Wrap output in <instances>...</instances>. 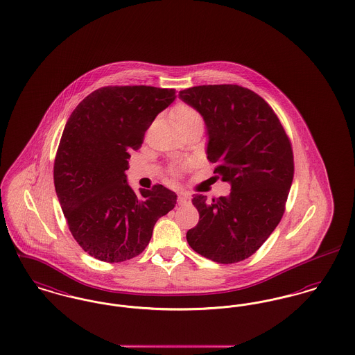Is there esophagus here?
Here are the masks:
<instances>
[{
	"instance_id": "esophagus-1",
	"label": "esophagus",
	"mask_w": 355,
	"mask_h": 355,
	"mask_svg": "<svg viewBox=\"0 0 355 355\" xmlns=\"http://www.w3.org/2000/svg\"><path fill=\"white\" fill-rule=\"evenodd\" d=\"M189 202H190V197H189L187 193L178 194V204H180V205H187Z\"/></svg>"
}]
</instances>
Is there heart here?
Returning <instances> with one entry per match:
<instances>
[{"label": "heart", "mask_w": 355, "mask_h": 355, "mask_svg": "<svg viewBox=\"0 0 355 355\" xmlns=\"http://www.w3.org/2000/svg\"><path fill=\"white\" fill-rule=\"evenodd\" d=\"M171 119H173L174 125L181 132L187 131V130L194 127V125H204L202 115L198 112V110L191 107L190 105H187V103H178V105L173 107V110H171ZM184 168H185L184 165H173V166L167 170V174L170 177L175 178V177H178L182 173Z\"/></svg>", "instance_id": "1"}]
</instances>
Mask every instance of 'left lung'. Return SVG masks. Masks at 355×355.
Here are the masks:
<instances>
[{
  "instance_id": "left-lung-1",
  "label": "left lung",
  "mask_w": 355,
  "mask_h": 355,
  "mask_svg": "<svg viewBox=\"0 0 355 355\" xmlns=\"http://www.w3.org/2000/svg\"><path fill=\"white\" fill-rule=\"evenodd\" d=\"M180 98L198 110L208 128V159L230 184V196L193 194L198 224L189 245L221 264L243 261L280 223L293 178L290 138L261 96L237 84L197 85Z\"/></svg>"
}]
</instances>
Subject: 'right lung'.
<instances>
[{
  "instance_id": "obj_1",
  "label": "right lung",
  "mask_w": 355,
  "mask_h": 355,
  "mask_svg": "<svg viewBox=\"0 0 355 355\" xmlns=\"http://www.w3.org/2000/svg\"><path fill=\"white\" fill-rule=\"evenodd\" d=\"M175 89L150 85L102 87L71 114L58 147L53 182L73 239L89 256L121 263L142 253L158 218L177 204L164 185L130 188V153L144 144Z\"/></svg>"
}]
</instances>
